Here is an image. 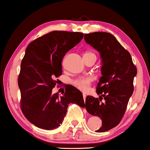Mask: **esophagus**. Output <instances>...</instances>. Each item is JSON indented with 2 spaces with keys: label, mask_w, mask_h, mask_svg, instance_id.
<instances>
[{
  "label": "esophagus",
  "mask_w": 150,
  "mask_h": 150,
  "mask_svg": "<svg viewBox=\"0 0 150 150\" xmlns=\"http://www.w3.org/2000/svg\"><path fill=\"white\" fill-rule=\"evenodd\" d=\"M82 96H83V99H84V100H85V101L86 97H87V96H86V94H85V93H83V94H82Z\"/></svg>",
  "instance_id": "obj_1"
}]
</instances>
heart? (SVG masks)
I'll return each mask as SVG.
<instances>
[{
	"instance_id": "b5f03b06",
	"label": "heart",
	"mask_w": 150,
	"mask_h": 150,
	"mask_svg": "<svg viewBox=\"0 0 150 150\" xmlns=\"http://www.w3.org/2000/svg\"><path fill=\"white\" fill-rule=\"evenodd\" d=\"M89 54L95 55V53L94 52H92V51H87V52L85 53V55ZM92 80L93 79L92 77H80V78L74 80L73 81V84L77 89H79L81 91H83V92H85V91H87V89H88L89 85H90L91 83L92 82Z\"/></svg>"
}]
</instances>
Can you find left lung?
Listing matches in <instances>:
<instances>
[{"mask_svg":"<svg viewBox=\"0 0 150 150\" xmlns=\"http://www.w3.org/2000/svg\"><path fill=\"white\" fill-rule=\"evenodd\" d=\"M85 40L100 52L102 58V76L97 86V93L101 96H87L85 108L89 114L101 118L102 125L96 132L108 131L118 125L124 116L134 91L137 68L130 53L111 34H85ZM103 98L104 103L101 101Z\"/></svg>","mask_w":150,"mask_h":150,"instance_id":"1","label":"left lung"}]
</instances>
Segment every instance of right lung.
<instances>
[{"mask_svg": "<svg viewBox=\"0 0 150 150\" xmlns=\"http://www.w3.org/2000/svg\"><path fill=\"white\" fill-rule=\"evenodd\" d=\"M81 32L53 31L29 44L21 62L18 82L20 108L29 121L39 128L52 130L62 123L69 104L85 107L82 92L66 86L63 95L52 94L62 75L65 53L83 38Z\"/></svg>", "mask_w": 150, "mask_h": 150, "instance_id": "obj_1", "label": "right lung"}]
</instances>
